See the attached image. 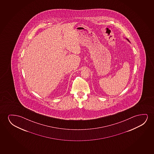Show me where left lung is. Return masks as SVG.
Listing matches in <instances>:
<instances>
[{
    "instance_id": "1",
    "label": "left lung",
    "mask_w": 154,
    "mask_h": 154,
    "mask_svg": "<svg viewBox=\"0 0 154 154\" xmlns=\"http://www.w3.org/2000/svg\"><path fill=\"white\" fill-rule=\"evenodd\" d=\"M126 39L127 40H128V41L129 42H129V40L128 39H127L126 38Z\"/></svg>"
}]
</instances>
